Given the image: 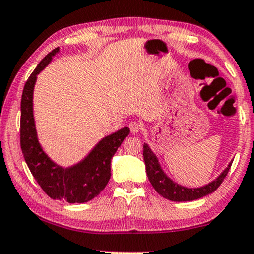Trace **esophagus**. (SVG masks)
<instances>
[{
	"instance_id": "obj_1",
	"label": "esophagus",
	"mask_w": 254,
	"mask_h": 254,
	"mask_svg": "<svg viewBox=\"0 0 254 254\" xmlns=\"http://www.w3.org/2000/svg\"><path fill=\"white\" fill-rule=\"evenodd\" d=\"M129 129L133 134H137L141 129V124L137 121H130L129 122Z\"/></svg>"
}]
</instances>
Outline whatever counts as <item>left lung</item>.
<instances>
[{
	"label": "left lung",
	"mask_w": 254,
	"mask_h": 254,
	"mask_svg": "<svg viewBox=\"0 0 254 254\" xmlns=\"http://www.w3.org/2000/svg\"><path fill=\"white\" fill-rule=\"evenodd\" d=\"M143 160H145L146 165L147 177L151 181L152 186L154 187V190L161 196L172 200V201H192V200L200 199L202 196L213 193L220 186L225 178H226L228 171L231 168V165H232V161H231L230 165L226 167V170L219 175L217 179L206 185V186L199 187V189H187V187H184L172 181L164 173L158 161V158H156L154 153L151 151V148L146 143L143 145Z\"/></svg>",
	"instance_id": "obj_1"
}]
</instances>
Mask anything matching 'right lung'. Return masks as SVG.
Here are the masks:
<instances>
[{
    "label": "right lung",
    "instance_id": "1",
    "mask_svg": "<svg viewBox=\"0 0 254 254\" xmlns=\"http://www.w3.org/2000/svg\"><path fill=\"white\" fill-rule=\"evenodd\" d=\"M59 52L53 49L37 64L24 84L21 99L20 143L24 160L41 189L54 200L70 203L87 202L105 189L111 178V161L113 155L129 134L125 127L102 139L94 147L84 160L69 168H62L53 162L41 148L36 135L33 115V92L36 75L52 61V56Z\"/></svg>",
    "mask_w": 254,
    "mask_h": 254
}]
</instances>
